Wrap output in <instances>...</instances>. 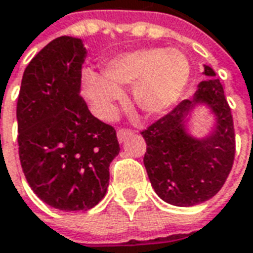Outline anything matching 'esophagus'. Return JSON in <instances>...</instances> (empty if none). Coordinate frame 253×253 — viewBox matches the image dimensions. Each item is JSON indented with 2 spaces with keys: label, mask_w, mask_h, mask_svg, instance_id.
<instances>
[{
  "label": "esophagus",
  "mask_w": 253,
  "mask_h": 253,
  "mask_svg": "<svg viewBox=\"0 0 253 253\" xmlns=\"http://www.w3.org/2000/svg\"><path fill=\"white\" fill-rule=\"evenodd\" d=\"M132 134H133V130H130V129H119L117 130V139H119L120 143H123L126 137L132 136Z\"/></svg>",
  "instance_id": "1"
}]
</instances>
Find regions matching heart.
I'll return each mask as SVG.
<instances>
[{"label":"heart","instance_id":"heart-1","mask_svg":"<svg viewBox=\"0 0 253 253\" xmlns=\"http://www.w3.org/2000/svg\"><path fill=\"white\" fill-rule=\"evenodd\" d=\"M104 75L87 71L84 94L99 116L109 117L123 98L121 84H134L136 105L147 114H158L174 105L190 78V62L178 49L148 48L121 53L106 62Z\"/></svg>","mask_w":253,"mask_h":253}]
</instances>
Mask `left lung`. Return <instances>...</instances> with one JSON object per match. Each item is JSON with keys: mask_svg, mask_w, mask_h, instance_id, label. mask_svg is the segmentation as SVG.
Wrapping results in <instances>:
<instances>
[{"mask_svg": "<svg viewBox=\"0 0 253 253\" xmlns=\"http://www.w3.org/2000/svg\"><path fill=\"white\" fill-rule=\"evenodd\" d=\"M204 74L209 78L198 84L193 98L141 132L149 182L162 200L175 206H194L214 197L235 160V128L224 88L213 78V68L205 66ZM197 104L209 106L216 119L213 132L202 139L187 134L184 125Z\"/></svg>", "mask_w": 253, "mask_h": 253, "instance_id": "1", "label": "left lung"}]
</instances>
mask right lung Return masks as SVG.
<instances>
[{
    "label": "right lung",
    "instance_id": "right-lung-1",
    "mask_svg": "<svg viewBox=\"0 0 253 253\" xmlns=\"http://www.w3.org/2000/svg\"><path fill=\"white\" fill-rule=\"evenodd\" d=\"M86 48L60 36L25 68L17 99L18 155L28 185L55 209L94 208L119 155L116 130L90 113L81 93Z\"/></svg>",
    "mask_w": 253,
    "mask_h": 253
}]
</instances>
